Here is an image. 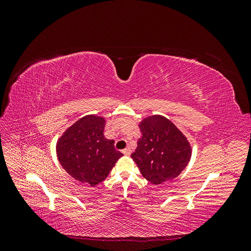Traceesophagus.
Instances as JSON below:
<instances>
[{"mask_svg":"<svg viewBox=\"0 0 251 251\" xmlns=\"http://www.w3.org/2000/svg\"><path fill=\"white\" fill-rule=\"evenodd\" d=\"M123 154L124 155H130L131 154V149L130 148H126V149H125V150H123Z\"/></svg>","mask_w":251,"mask_h":251,"instance_id":"1","label":"esophagus"}]
</instances>
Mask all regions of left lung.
I'll use <instances>...</instances> for the list:
<instances>
[{"label":"left lung","mask_w":251,"mask_h":251,"mask_svg":"<svg viewBox=\"0 0 251 251\" xmlns=\"http://www.w3.org/2000/svg\"><path fill=\"white\" fill-rule=\"evenodd\" d=\"M139 127L141 137L131 157L142 176L156 185L178 177L192 157L183 133L161 115L143 118Z\"/></svg>","instance_id":"obj_1"}]
</instances>
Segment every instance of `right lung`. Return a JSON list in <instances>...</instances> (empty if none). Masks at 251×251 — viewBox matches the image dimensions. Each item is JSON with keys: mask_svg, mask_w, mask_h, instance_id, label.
Segmentation results:
<instances>
[{"mask_svg": "<svg viewBox=\"0 0 251 251\" xmlns=\"http://www.w3.org/2000/svg\"><path fill=\"white\" fill-rule=\"evenodd\" d=\"M105 119L87 115L78 119L56 143V154L64 170L81 183L97 185L108 177L123 156L114 140L104 138Z\"/></svg>", "mask_w": 251, "mask_h": 251, "instance_id": "obj_1", "label": "right lung"}]
</instances>
